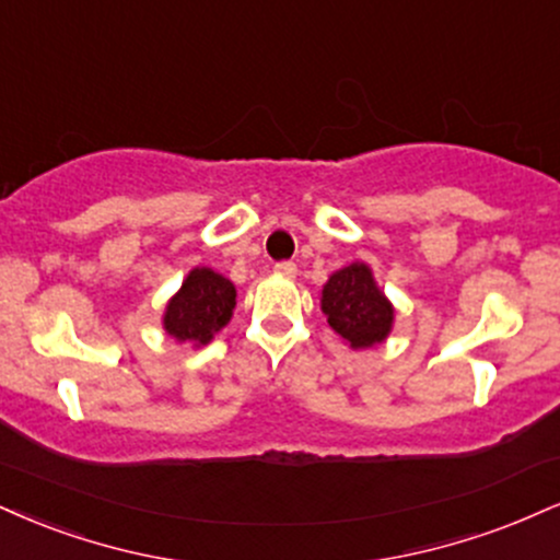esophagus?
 <instances>
[{"mask_svg":"<svg viewBox=\"0 0 560 560\" xmlns=\"http://www.w3.org/2000/svg\"><path fill=\"white\" fill-rule=\"evenodd\" d=\"M273 271L279 276H284V279H294V276H298V266H294V262H289V260H281V262H276Z\"/></svg>","mask_w":560,"mask_h":560,"instance_id":"1","label":"esophagus"}]
</instances>
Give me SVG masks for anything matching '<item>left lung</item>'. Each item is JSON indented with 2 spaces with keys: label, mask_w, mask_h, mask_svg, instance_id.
<instances>
[{
  "label": "left lung",
  "mask_w": 560,
  "mask_h": 560,
  "mask_svg": "<svg viewBox=\"0 0 560 560\" xmlns=\"http://www.w3.org/2000/svg\"><path fill=\"white\" fill-rule=\"evenodd\" d=\"M320 310L328 326L352 349H368L386 341L394 326V305L365 262H352L328 276L320 292Z\"/></svg>",
  "instance_id": "8db88e82"
}]
</instances>
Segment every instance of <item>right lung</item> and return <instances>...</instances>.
<instances>
[{"instance_id":"1","label":"right lung","mask_w":560,"mask_h":560,"mask_svg":"<svg viewBox=\"0 0 560 560\" xmlns=\"http://www.w3.org/2000/svg\"><path fill=\"white\" fill-rule=\"evenodd\" d=\"M237 289L211 268H192L179 292L166 302L164 331L177 341L206 347L232 318Z\"/></svg>"}]
</instances>
